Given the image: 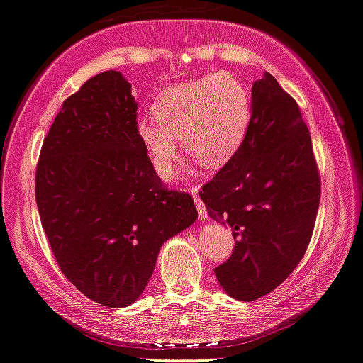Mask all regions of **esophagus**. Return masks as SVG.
<instances>
[{"label":"esophagus","mask_w":363,"mask_h":363,"mask_svg":"<svg viewBox=\"0 0 363 363\" xmlns=\"http://www.w3.org/2000/svg\"><path fill=\"white\" fill-rule=\"evenodd\" d=\"M190 192H192L194 203H196L197 215H199L201 220H206V218H208V211H206V206H204L203 201H201V199H199V196H197V186H196V189H190Z\"/></svg>","instance_id":"34e87169"}]
</instances>
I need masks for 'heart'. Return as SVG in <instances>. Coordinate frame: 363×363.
I'll use <instances>...</instances> for the list:
<instances>
[{"label": "heart", "mask_w": 363, "mask_h": 363, "mask_svg": "<svg viewBox=\"0 0 363 363\" xmlns=\"http://www.w3.org/2000/svg\"><path fill=\"white\" fill-rule=\"evenodd\" d=\"M250 95L231 74H215L171 86L155 100V121H138V139L157 177L169 182L177 171L178 143L206 167L233 159L250 123Z\"/></svg>", "instance_id": "obj_1"}]
</instances>
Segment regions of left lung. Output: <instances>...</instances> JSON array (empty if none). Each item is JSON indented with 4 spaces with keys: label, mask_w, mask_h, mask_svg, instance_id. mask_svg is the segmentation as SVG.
Returning <instances> with one entry per match:
<instances>
[{
    "label": "left lung",
    "mask_w": 363,
    "mask_h": 363,
    "mask_svg": "<svg viewBox=\"0 0 363 363\" xmlns=\"http://www.w3.org/2000/svg\"><path fill=\"white\" fill-rule=\"evenodd\" d=\"M250 109L242 146L201 192L208 215L233 229L235 250L215 277L242 302L274 291L302 261L321 192L298 104L274 75L254 82Z\"/></svg>",
    "instance_id": "1"
}]
</instances>
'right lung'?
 Instances as JSON below:
<instances>
[{
	"label": "right lung",
	"mask_w": 363,
	"mask_h": 363,
	"mask_svg": "<svg viewBox=\"0 0 363 363\" xmlns=\"http://www.w3.org/2000/svg\"><path fill=\"white\" fill-rule=\"evenodd\" d=\"M35 197L65 277L111 308L145 291L164 242L197 218L189 194L162 186L138 139V104L121 72L68 96L42 145Z\"/></svg>",
	"instance_id": "1"
}]
</instances>
